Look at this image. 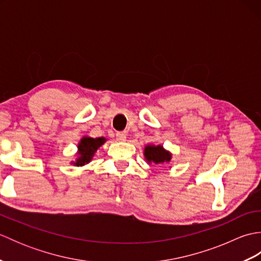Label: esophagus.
Masks as SVG:
<instances>
[{"label":"esophagus","mask_w":261,"mask_h":261,"mask_svg":"<svg viewBox=\"0 0 261 261\" xmlns=\"http://www.w3.org/2000/svg\"><path fill=\"white\" fill-rule=\"evenodd\" d=\"M115 137H116V141H119V142H123L126 139V137L123 132H116Z\"/></svg>","instance_id":"obj_1"}]
</instances>
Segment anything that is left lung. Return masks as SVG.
Returning <instances> with one entry per match:
<instances>
[{
  "mask_svg": "<svg viewBox=\"0 0 261 261\" xmlns=\"http://www.w3.org/2000/svg\"><path fill=\"white\" fill-rule=\"evenodd\" d=\"M143 154H145L146 162L148 164L158 165V164L169 163L171 160V153L168 150H166L162 145L146 146L145 150H143Z\"/></svg>",
  "mask_w": 261,
  "mask_h": 261,
  "instance_id": "left-lung-1",
  "label": "left lung"
}]
</instances>
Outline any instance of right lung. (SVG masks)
Returning <instances> with one entry per match:
<instances>
[{"label": "right lung", "instance_id": "add662e5", "mask_svg": "<svg viewBox=\"0 0 261 261\" xmlns=\"http://www.w3.org/2000/svg\"><path fill=\"white\" fill-rule=\"evenodd\" d=\"M107 141L105 138H91V137H83L79 145H77V157L75 162H71L74 166H84L88 164L93 159L97 149L101 147L103 143Z\"/></svg>", "mask_w": 261, "mask_h": 261}]
</instances>
